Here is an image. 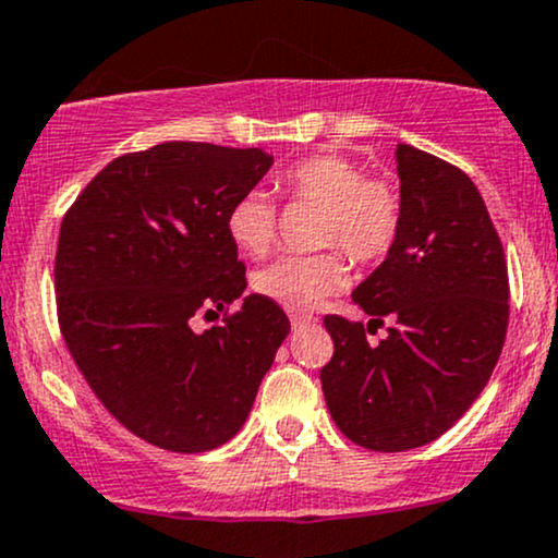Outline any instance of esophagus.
Segmentation results:
<instances>
[{
    "mask_svg": "<svg viewBox=\"0 0 558 558\" xmlns=\"http://www.w3.org/2000/svg\"><path fill=\"white\" fill-rule=\"evenodd\" d=\"M290 320H292V329H303V326H311L313 320V316H307V313H290Z\"/></svg>",
    "mask_w": 558,
    "mask_h": 558,
    "instance_id": "1",
    "label": "esophagus"
}]
</instances>
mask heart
Wrapping results in <instances>:
<instances>
[{
    "instance_id": "obj_1",
    "label": "heart",
    "mask_w": 558,
    "mask_h": 558,
    "mask_svg": "<svg viewBox=\"0 0 558 558\" xmlns=\"http://www.w3.org/2000/svg\"><path fill=\"white\" fill-rule=\"evenodd\" d=\"M277 190L292 203H313L318 245L331 251L284 255L255 271L253 290L287 311H311L347 284L342 251L355 264H376L402 229V193L386 177L365 174L342 154H313L277 174ZM227 234L240 253L264 255L277 238V208L264 193H245L229 206Z\"/></svg>"
}]
</instances>
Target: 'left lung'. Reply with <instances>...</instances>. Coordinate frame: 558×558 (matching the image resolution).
<instances>
[{
  "instance_id": "left-lung-1",
  "label": "left lung",
  "mask_w": 558,
  "mask_h": 558,
  "mask_svg": "<svg viewBox=\"0 0 558 558\" xmlns=\"http://www.w3.org/2000/svg\"><path fill=\"white\" fill-rule=\"evenodd\" d=\"M402 229L352 300L389 337L326 316L333 355L320 368L342 434L373 451L430 444L486 389L509 326V274L486 203L454 163L399 143ZM368 324V331H371Z\"/></svg>"
}]
</instances>
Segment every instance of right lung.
<instances>
[{
  "instance_id": "obj_1",
  "label": "right lung",
  "mask_w": 558,
  "mask_h": 558,
  "mask_svg": "<svg viewBox=\"0 0 558 558\" xmlns=\"http://www.w3.org/2000/svg\"><path fill=\"white\" fill-rule=\"evenodd\" d=\"M274 159L260 148L172 141L117 156L64 214L54 258L57 318L98 402L130 434L198 454L242 428L290 318L242 298L245 264L227 211ZM221 310L198 335L195 315Z\"/></svg>"
}]
</instances>
